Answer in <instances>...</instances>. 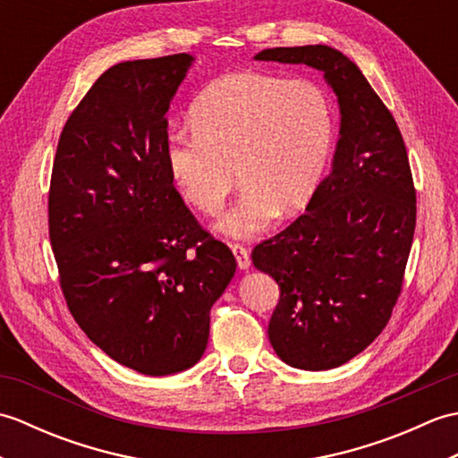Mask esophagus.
I'll list each match as a JSON object with an SVG mask.
<instances>
[{"label":"esophagus","instance_id":"1","mask_svg":"<svg viewBox=\"0 0 458 458\" xmlns=\"http://www.w3.org/2000/svg\"><path fill=\"white\" fill-rule=\"evenodd\" d=\"M232 254L236 256V264H238L240 269H248L250 267V251L244 246L234 244V246H232Z\"/></svg>","mask_w":458,"mask_h":458}]
</instances>
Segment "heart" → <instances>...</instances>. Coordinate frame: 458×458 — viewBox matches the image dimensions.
I'll return each mask as SVG.
<instances>
[{
	"instance_id": "b5f03b06",
	"label": "heart",
	"mask_w": 458,
	"mask_h": 458,
	"mask_svg": "<svg viewBox=\"0 0 458 458\" xmlns=\"http://www.w3.org/2000/svg\"><path fill=\"white\" fill-rule=\"evenodd\" d=\"M191 123L165 135L171 179L194 208L214 214L238 171V199L214 224L238 240L313 199L336 131L333 100L318 84L250 71L210 82L191 106Z\"/></svg>"
}]
</instances>
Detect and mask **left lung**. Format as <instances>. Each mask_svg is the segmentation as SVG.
<instances>
[{
	"mask_svg": "<svg viewBox=\"0 0 458 458\" xmlns=\"http://www.w3.org/2000/svg\"><path fill=\"white\" fill-rule=\"evenodd\" d=\"M256 61L307 64L336 94L340 130L328 177L305 214L251 251L276 279L269 343L285 364L330 369L374 343L392 317L415 232L405 143L362 71L327 45L276 47Z\"/></svg>",
	"mask_w": 458,
	"mask_h": 458,
	"instance_id": "1",
	"label": "left lung"
}]
</instances>
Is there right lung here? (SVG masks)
Masks as SVG:
<instances>
[{"label":"right lung","instance_id":"add662e5","mask_svg":"<svg viewBox=\"0 0 458 458\" xmlns=\"http://www.w3.org/2000/svg\"><path fill=\"white\" fill-rule=\"evenodd\" d=\"M192 63L181 53L108 68L64 125L48 192L68 309L96 346L145 376L199 362L210 309L236 274L165 161V114Z\"/></svg>","mask_w":458,"mask_h":458}]
</instances>
